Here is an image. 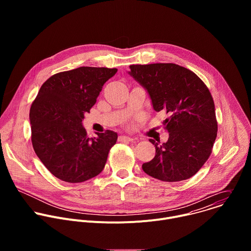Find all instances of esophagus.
<instances>
[{
  "label": "esophagus",
  "mask_w": 251,
  "mask_h": 251,
  "mask_svg": "<svg viewBox=\"0 0 251 251\" xmlns=\"http://www.w3.org/2000/svg\"><path fill=\"white\" fill-rule=\"evenodd\" d=\"M133 140H134L133 138L128 137V136H119V138H118L119 142H132Z\"/></svg>",
  "instance_id": "1"
}]
</instances>
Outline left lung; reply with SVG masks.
<instances>
[{
	"label": "left lung",
	"mask_w": 251,
	"mask_h": 251,
	"mask_svg": "<svg viewBox=\"0 0 251 251\" xmlns=\"http://www.w3.org/2000/svg\"><path fill=\"white\" fill-rule=\"evenodd\" d=\"M132 75L151 97L154 109L169 114L166 143L155 145L156 155L142 165L147 175L163 182L192 177L207 161L218 134L212 96L192 70L175 63L133 64Z\"/></svg>",
	"instance_id": "obj_1"
}]
</instances>
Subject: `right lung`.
<instances>
[{
    "label": "right lung",
    "instance_id": "right-lung-1",
    "mask_svg": "<svg viewBox=\"0 0 251 251\" xmlns=\"http://www.w3.org/2000/svg\"><path fill=\"white\" fill-rule=\"evenodd\" d=\"M117 68L81 66L50 76L29 110L33 150L46 168L66 183H82L99 175L117 133L106 130L89 138L84 114Z\"/></svg>",
    "mask_w": 251,
    "mask_h": 251
}]
</instances>
